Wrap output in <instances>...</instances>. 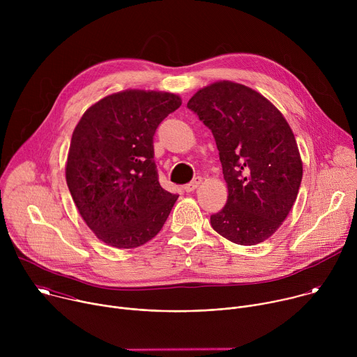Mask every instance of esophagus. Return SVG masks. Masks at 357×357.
<instances>
[{
	"instance_id": "esophagus-1",
	"label": "esophagus",
	"mask_w": 357,
	"mask_h": 357,
	"mask_svg": "<svg viewBox=\"0 0 357 357\" xmlns=\"http://www.w3.org/2000/svg\"><path fill=\"white\" fill-rule=\"evenodd\" d=\"M200 183H202V178H200V176H196L190 183H188V185L183 186V190L188 192V193H189V192H193L195 189H197V186H199Z\"/></svg>"
}]
</instances>
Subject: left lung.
<instances>
[{
    "instance_id": "obj_1",
    "label": "left lung",
    "mask_w": 357,
    "mask_h": 357,
    "mask_svg": "<svg viewBox=\"0 0 357 357\" xmlns=\"http://www.w3.org/2000/svg\"><path fill=\"white\" fill-rule=\"evenodd\" d=\"M188 109L212 131L229 189L212 227L241 245L267 240L288 216L302 179L287 120L264 96L227 80L200 89Z\"/></svg>"
}]
</instances>
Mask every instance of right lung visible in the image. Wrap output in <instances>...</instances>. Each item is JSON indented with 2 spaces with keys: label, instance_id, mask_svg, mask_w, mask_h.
I'll use <instances>...</instances> for the list:
<instances>
[{
  "label": "right lung",
  "instance_id": "obj_1",
  "mask_svg": "<svg viewBox=\"0 0 357 357\" xmlns=\"http://www.w3.org/2000/svg\"><path fill=\"white\" fill-rule=\"evenodd\" d=\"M181 105L172 93L126 90L97 101L77 123L66 182L80 216L106 244L142 245L167 222L178 195L160 185L154 135Z\"/></svg>",
  "mask_w": 357,
  "mask_h": 357
}]
</instances>
